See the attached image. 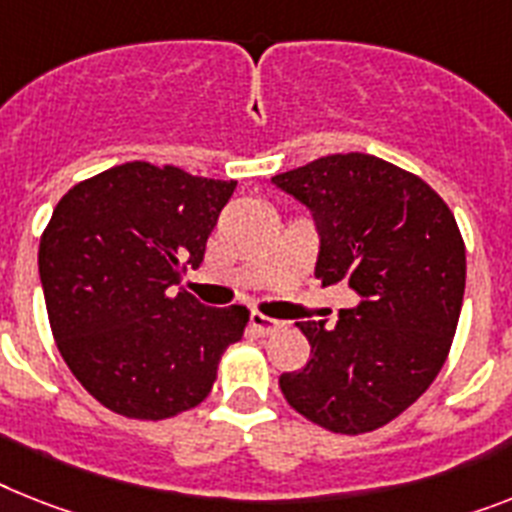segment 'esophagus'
Wrapping results in <instances>:
<instances>
[{"label": "esophagus", "mask_w": 512, "mask_h": 512, "mask_svg": "<svg viewBox=\"0 0 512 512\" xmlns=\"http://www.w3.org/2000/svg\"><path fill=\"white\" fill-rule=\"evenodd\" d=\"M282 327H285V324L277 322V319H269V316L259 314V311H253L251 314V329L253 332H259V335H274V332H280Z\"/></svg>", "instance_id": "1"}]
</instances>
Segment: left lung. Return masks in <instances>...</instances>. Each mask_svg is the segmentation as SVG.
<instances>
[{
    "mask_svg": "<svg viewBox=\"0 0 512 512\" xmlns=\"http://www.w3.org/2000/svg\"><path fill=\"white\" fill-rule=\"evenodd\" d=\"M272 183L314 214L322 287L345 280L361 295L332 329L298 324L311 358L282 374V395L327 432H374L445 366L466 290L458 222L421 177L358 151L322 156Z\"/></svg>",
    "mask_w": 512,
    "mask_h": 512,
    "instance_id": "obj_1",
    "label": "left lung"
}]
</instances>
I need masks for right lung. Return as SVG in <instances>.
<instances>
[{"instance_id": "1", "label": "right lung", "mask_w": 512, "mask_h": 512, "mask_svg": "<svg viewBox=\"0 0 512 512\" xmlns=\"http://www.w3.org/2000/svg\"><path fill=\"white\" fill-rule=\"evenodd\" d=\"M235 180L125 162L73 185L38 246L57 348L104 408L164 421L204 403L248 308L175 290L204 261Z\"/></svg>"}]
</instances>
